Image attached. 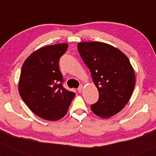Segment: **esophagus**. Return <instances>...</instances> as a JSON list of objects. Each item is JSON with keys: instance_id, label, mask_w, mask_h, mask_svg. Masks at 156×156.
Returning a JSON list of instances; mask_svg holds the SVG:
<instances>
[{"instance_id": "1", "label": "esophagus", "mask_w": 156, "mask_h": 156, "mask_svg": "<svg viewBox=\"0 0 156 156\" xmlns=\"http://www.w3.org/2000/svg\"><path fill=\"white\" fill-rule=\"evenodd\" d=\"M82 89H83V86H82V85H80V87H78V92H79V93H80V92H81Z\"/></svg>"}]
</instances>
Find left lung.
I'll return each instance as SVG.
<instances>
[{
	"label": "left lung",
	"mask_w": 156,
	"mask_h": 156,
	"mask_svg": "<svg viewBox=\"0 0 156 156\" xmlns=\"http://www.w3.org/2000/svg\"><path fill=\"white\" fill-rule=\"evenodd\" d=\"M78 50L99 92V99L91 109L102 118L115 115L128 103L135 86L129 59L119 49L103 42H80Z\"/></svg>",
	"instance_id": "left-lung-1"
}]
</instances>
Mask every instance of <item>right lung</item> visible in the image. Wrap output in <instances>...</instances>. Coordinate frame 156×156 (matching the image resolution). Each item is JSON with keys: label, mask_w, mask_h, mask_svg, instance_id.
<instances>
[{"label": "right lung", "mask_w": 156, "mask_h": 156, "mask_svg": "<svg viewBox=\"0 0 156 156\" xmlns=\"http://www.w3.org/2000/svg\"><path fill=\"white\" fill-rule=\"evenodd\" d=\"M67 48L64 43L39 48L26 58L21 69L20 95L32 112L47 120L63 117L76 94L64 88L58 67Z\"/></svg>", "instance_id": "obj_1"}]
</instances>
